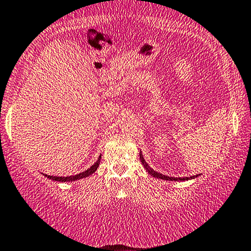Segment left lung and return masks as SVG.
I'll return each mask as SVG.
<instances>
[{
    "instance_id": "8db88e82",
    "label": "left lung",
    "mask_w": 251,
    "mask_h": 251,
    "mask_svg": "<svg viewBox=\"0 0 251 251\" xmlns=\"http://www.w3.org/2000/svg\"><path fill=\"white\" fill-rule=\"evenodd\" d=\"M140 160H141V163H142V166L145 167V169L148 171L149 174H151V176H154V177H156V178H161V179H166V180H186V179H190V178H192V177H178V178H175V177H169V176H166V175H162V174H160V173H157V171H154L153 169H151V167L148 166L147 163H146V161L144 160V156H142V154L140 153ZM197 176V175H196ZM195 176V177H196Z\"/></svg>"
}]
</instances>
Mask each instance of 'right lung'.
Instances as JSON below:
<instances>
[{
  "mask_svg": "<svg viewBox=\"0 0 251 251\" xmlns=\"http://www.w3.org/2000/svg\"><path fill=\"white\" fill-rule=\"evenodd\" d=\"M100 156L98 157L96 163L93 164V166L89 168V169L83 171V173L77 174V175H75V176H68V177H59V176H50V175H45V176L47 177V178L53 179V180H58V182H73V180L84 178V177H88L89 175H91V174H94L95 171L97 170L98 166H100Z\"/></svg>",
  "mask_w": 251,
  "mask_h": 251,
  "instance_id": "obj_1",
  "label": "right lung"
}]
</instances>
